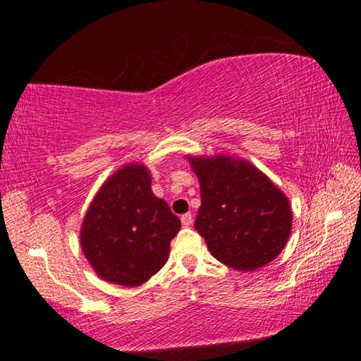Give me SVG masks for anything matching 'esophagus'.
Returning <instances> with one entry per match:
<instances>
[{
  "label": "esophagus",
  "mask_w": 361,
  "mask_h": 361,
  "mask_svg": "<svg viewBox=\"0 0 361 361\" xmlns=\"http://www.w3.org/2000/svg\"><path fill=\"white\" fill-rule=\"evenodd\" d=\"M181 224L185 226V228H189V226L192 224V215H191V213H185V215L181 216Z\"/></svg>",
  "instance_id": "1"
}]
</instances>
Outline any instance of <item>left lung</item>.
I'll return each mask as SVG.
<instances>
[{
  "label": "left lung",
  "instance_id": "1",
  "mask_svg": "<svg viewBox=\"0 0 361 361\" xmlns=\"http://www.w3.org/2000/svg\"><path fill=\"white\" fill-rule=\"evenodd\" d=\"M200 183L195 229L215 258L237 271H256L276 259L291 232L286 195L243 159L188 157Z\"/></svg>",
  "mask_w": 361,
  "mask_h": 361
}]
</instances>
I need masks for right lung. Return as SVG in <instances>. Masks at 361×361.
I'll return each mask as SVG.
<instances>
[{
	"mask_svg": "<svg viewBox=\"0 0 361 361\" xmlns=\"http://www.w3.org/2000/svg\"><path fill=\"white\" fill-rule=\"evenodd\" d=\"M181 221L151 189L149 170L127 164L103 183L81 228L84 256L106 282L138 286L167 262Z\"/></svg>",
	"mask_w": 361,
	"mask_h": 361,
	"instance_id": "obj_1",
	"label": "right lung"
}]
</instances>
